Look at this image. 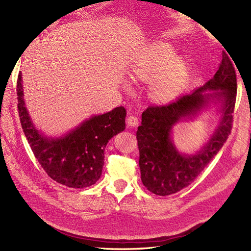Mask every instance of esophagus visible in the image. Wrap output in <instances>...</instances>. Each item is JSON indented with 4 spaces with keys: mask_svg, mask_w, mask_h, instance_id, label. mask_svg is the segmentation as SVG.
Listing matches in <instances>:
<instances>
[{
    "mask_svg": "<svg viewBox=\"0 0 251 251\" xmlns=\"http://www.w3.org/2000/svg\"><path fill=\"white\" fill-rule=\"evenodd\" d=\"M126 122H127L128 126L134 127V126H137L139 124V118L137 116H129L127 118Z\"/></svg>",
    "mask_w": 251,
    "mask_h": 251,
    "instance_id": "obj_1",
    "label": "esophagus"
}]
</instances>
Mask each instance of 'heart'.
Returning <instances> with one entry per match:
<instances>
[{
  "mask_svg": "<svg viewBox=\"0 0 251 251\" xmlns=\"http://www.w3.org/2000/svg\"><path fill=\"white\" fill-rule=\"evenodd\" d=\"M175 48L166 43L150 46L134 61L130 69L133 81L149 84L148 96L155 103H168L180 96L188 84L190 67L176 59Z\"/></svg>",
  "mask_w": 251,
  "mask_h": 251,
  "instance_id": "1",
  "label": "heart"
}]
</instances>
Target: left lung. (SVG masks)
Segmentation results:
<instances>
[{
    "instance_id": "left-lung-1",
    "label": "left lung",
    "mask_w": 251,
    "mask_h": 251,
    "mask_svg": "<svg viewBox=\"0 0 251 251\" xmlns=\"http://www.w3.org/2000/svg\"><path fill=\"white\" fill-rule=\"evenodd\" d=\"M211 91V93H206ZM237 98V75L229 56L223 52L212 78L191 94L166 105H152L142 113L137 139L141 178L156 196H169L187 187L223 147L232 127ZM211 101L221 104V120L210 141L193 155L180 154L171 140L173 126L194 117Z\"/></svg>"
}]
</instances>
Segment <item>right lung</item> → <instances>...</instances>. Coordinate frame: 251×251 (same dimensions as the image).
<instances>
[{"mask_svg":"<svg viewBox=\"0 0 251 251\" xmlns=\"http://www.w3.org/2000/svg\"><path fill=\"white\" fill-rule=\"evenodd\" d=\"M21 125L35 159L53 181L71 188L94 185L102 175L108 141L125 129L126 109L113 110L88 120L59 138L44 135L34 127L24 101L22 75L17 82Z\"/></svg>","mask_w":251,"mask_h":251,"instance_id":"1","label":"right lung"}]
</instances>
